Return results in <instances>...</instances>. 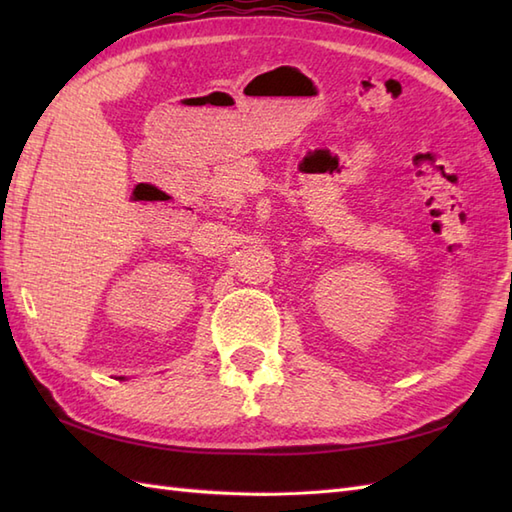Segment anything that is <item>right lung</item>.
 <instances>
[{
	"mask_svg": "<svg viewBox=\"0 0 512 512\" xmlns=\"http://www.w3.org/2000/svg\"><path fill=\"white\" fill-rule=\"evenodd\" d=\"M121 380H125V378H123V376H121Z\"/></svg>",
	"mask_w": 512,
	"mask_h": 512,
	"instance_id": "right-lung-1",
	"label": "right lung"
}]
</instances>
